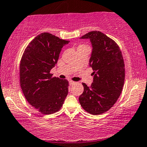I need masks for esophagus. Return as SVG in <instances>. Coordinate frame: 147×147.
<instances>
[{"label": "esophagus", "instance_id": "34e87169", "mask_svg": "<svg viewBox=\"0 0 147 147\" xmlns=\"http://www.w3.org/2000/svg\"><path fill=\"white\" fill-rule=\"evenodd\" d=\"M69 85H70V86H73V85H74V84H76V82H74V81H69Z\"/></svg>", "mask_w": 147, "mask_h": 147}]
</instances>
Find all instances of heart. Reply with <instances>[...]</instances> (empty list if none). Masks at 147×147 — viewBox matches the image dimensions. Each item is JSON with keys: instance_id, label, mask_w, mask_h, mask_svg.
<instances>
[{"instance_id": "heart-1", "label": "heart", "mask_w": 147, "mask_h": 147, "mask_svg": "<svg viewBox=\"0 0 147 147\" xmlns=\"http://www.w3.org/2000/svg\"><path fill=\"white\" fill-rule=\"evenodd\" d=\"M86 47V45H81L79 46V47H78V48H80V47Z\"/></svg>"}]
</instances>
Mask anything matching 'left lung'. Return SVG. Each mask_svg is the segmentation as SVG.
<instances>
[{
  "mask_svg": "<svg viewBox=\"0 0 147 147\" xmlns=\"http://www.w3.org/2000/svg\"><path fill=\"white\" fill-rule=\"evenodd\" d=\"M81 39H90L92 43L90 66L94 76L90 86L82 84L84 89L79 102L88 113L99 115L114 106L122 91L125 78L123 57L118 44L102 32L90 31Z\"/></svg>",
  "mask_w": 147,
  "mask_h": 147,
  "instance_id": "1",
  "label": "left lung"
}]
</instances>
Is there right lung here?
Listing matches in <instances>:
<instances>
[{
	"mask_svg": "<svg viewBox=\"0 0 147 147\" xmlns=\"http://www.w3.org/2000/svg\"><path fill=\"white\" fill-rule=\"evenodd\" d=\"M69 41L49 33L34 38L25 48L20 62V84L26 100L43 114L59 111L68 94L69 82L53 77L50 71Z\"/></svg>",
	"mask_w": 147,
	"mask_h": 147,
	"instance_id": "1",
	"label": "right lung"
}]
</instances>
